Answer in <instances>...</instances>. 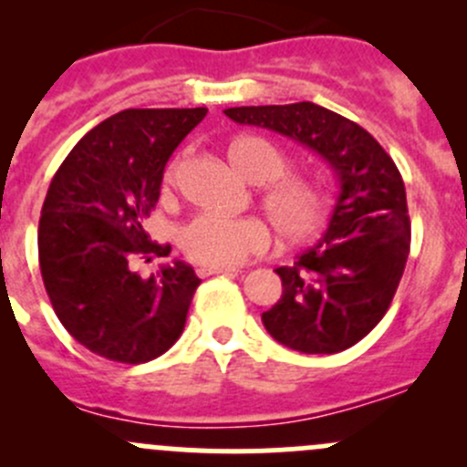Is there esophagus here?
<instances>
[{"mask_svg":"<svg viewBox=\"0 0 467 467\" xmlns=\"http://www.w3.org/2000/svg\"><path fill=\"white\" fill-rule=\"evenodd\" d=\"M199 277H207V275H234L239 273L237 268H228V266H199L196 268Z\"/></svg>","mask_w":467,"mask_h":467,"instance_id":"obj_1","label":"esophagus"}]
</instances>
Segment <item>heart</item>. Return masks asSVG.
Masks as SVG:
<instances>
[{
  "label": "heart",
  "mask_w": 467,
  "mask_h": 467,
  "mask_svg": "<svg viewBox=\"0 0 467 467\" xmlns=\"http://www.w3.org/2000/svg\"><path fill=\"white\" fill-rule=\"evenodd\" d=\"M230 164L246 181L264 185L262 210L286 244H303L317 237L329 216L327 190L312 176L289 173L291 160L271 140L242 135L228 146ZM181 160L167 167L164 181H178ZM271 242L266 223L255 216H221L201 212L181 233V246L201 266H237L257 255Z\"/></svg>",
  "instance_id": "heart-1"
}]
</instances>
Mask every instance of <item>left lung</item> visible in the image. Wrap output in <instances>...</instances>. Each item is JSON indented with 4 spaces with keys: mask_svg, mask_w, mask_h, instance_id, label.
I'll return each instance as SVG.
<instances>
[{
    "mask_svg": "<svg viewBox=\"0 0 467 467\" xmlns=\"http://www.w3.org/2000/svg\"><path fill=\"white\" fill-rule=\"evenodd\" d=\"M237 124L262 126L317 150L341 182L325 237L280 266L282 298L262 314L273 338L305 355L359 343L389 312L411 246L402 176L368 130L312 101L228 108Z\"/></svg>",
    "mask_w": 467,
    "mask_h": 467,
    "instance_id": "8db88e82",
    "label": "left lung"
}]
</instances>
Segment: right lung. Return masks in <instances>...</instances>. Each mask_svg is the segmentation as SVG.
<instances>
[{
	"label": "right lung",
	"instance_id": "right-lung-1",
	"mask_svg": "<svg viewBox=\"0 0 467 467\" xmlns=\"http://www.w3.org/2000/svg\"><path fill=\"white\" fill-rule=\"evenodd\" d=\"M207 108H129L94 126L51 181L37 225V257L56 317L89 352L119 364L164 355L185 327L201 280L185 262L149 277L135 257H167L144 221L160 199L164 164Z\"/></svg>",
	"mask_w": 467,
	"mask_h": 467
}]
</instances>
